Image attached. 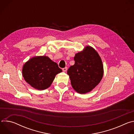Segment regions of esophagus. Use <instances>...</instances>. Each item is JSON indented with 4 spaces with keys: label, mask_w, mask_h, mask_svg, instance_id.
<instances>
[{
    "label": "esophagus",
    "mask_w": 134,
    "mask_h": 134,
    "mask_svg": "<svg viewBox=\"0 0 134 134\" xmlns=\"http://www.w3.org/2000/svg\"><path fill=\"white\" fill-rule=\"evenodd\" d=\"M67 67H65V68H63V71H64V72H66V71H67Z\"/></svg>",
    "instance_id": "1"
}]
</instances>
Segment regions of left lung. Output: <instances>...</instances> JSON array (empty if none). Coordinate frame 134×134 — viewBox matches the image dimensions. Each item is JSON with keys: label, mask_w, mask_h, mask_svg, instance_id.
I'll list each match as a JSON object with an SVG mask.
<instances>
[{"label": "left lung", "mask_w": 134, "mask_h": 134, "mask_svg": "<svg viewBox=\"0 0 134 134\" xmlns=\"http://www.w3.org/2000/svg\"><path fill=\"white\" fill-rule=\"evenodd\" d=\"M75 64L67 70L73 88L79 93L90 92L102 80L103 66L100 57L93 48L87 46L74 57Z\"/></svg>", "instance_id": "obj_1"}]
</instances>
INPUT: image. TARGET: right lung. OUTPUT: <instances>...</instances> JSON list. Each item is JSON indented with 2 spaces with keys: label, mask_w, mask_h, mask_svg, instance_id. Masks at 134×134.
Listing matches in <instances>:
<instances>
[{
  "label": "right lung",
  "mask_w": 134,
  "mask_h": 134,
  "mask_svg": "<svg viewBox=\"0 0 134 134\" xmlns=\"http://www.w3.org/2000/svg\"><path fill=\"white\" fill-rule=\"evenodd\" d=\"M62 70L58 64L47 56L35 57L26 62L22 74L25 81L35 89L43 90L48 88L55 75Z\"/></svg>",
  "instance_id": "right-lung-1"
}]
</instances>
